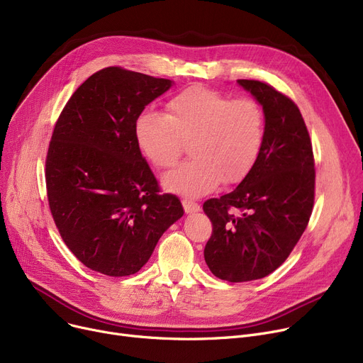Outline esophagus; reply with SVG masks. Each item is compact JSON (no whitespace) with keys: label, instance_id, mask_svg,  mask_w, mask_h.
I'll use <instances>...</instances> for the list:
<instances>
[{"label":"esophagus","instance_id":"34e87169","mask_svg":"<svg viewBox=\"0 0 363 363\" xmlns=\"http://www.w3.org/2000/svg\"><path fill=\"white\" fill-rule=\"evenodd\" d=\"M182 206H184V211L186 213H193V212H199L200 211V206L199 203L189 200V199H184L182 200Z\"/></svg>","mask_w":363,"mask_h":363}]
</instances>
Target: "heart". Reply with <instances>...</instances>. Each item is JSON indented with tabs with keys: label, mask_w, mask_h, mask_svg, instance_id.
Returning <instances> with one entry per match:
<instances>
[{
	"label": "heart",
	"mask_w": 363,
	"mask_h": 363,
	"mask_svg": "<svg viewBox=\"0 0 363 363\" xmlns=\"http://www.w3.org/2000/svg\"><path fill=\"white\" fill-rule=\"evenodd\" d=\"M266 133L262 104L250 97L233 100L208 88H188L166 103L164 114L144 110L133 125L135 143L156 169L174 164L188 144L193 156L163 178L169 191L200 196L220 181L238 184L255 167Z\"/></svg>",
	"instance_id": "1"
}]
</instances>
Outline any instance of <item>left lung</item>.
I'll use <instances>...</instances> for the list:
<instances>
[{
    "instance_id": "obj_1",
    "label": "left lung",
    "mask_w": 363,
    "mask_h": 363,
    "mask_svg": "<svg viewBox=\"0 0 363 363\" xmlns=\"http://www.w3.org/2000/svg\"><path fill=\"white\" fill-rule=\"evenodd\" d=\"M238 84L264 110V144L234 191L203 204L213 226L204 260L230 282L260 279L279 268L306 230L315 201L312 141L297 104L266 82Z\"/></svg>"
}]
</instances>
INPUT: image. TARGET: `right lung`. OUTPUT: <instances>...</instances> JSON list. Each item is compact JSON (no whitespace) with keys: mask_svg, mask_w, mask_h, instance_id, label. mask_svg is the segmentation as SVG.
Instances as JSON below:
<instances>
[{"mask_svg":"<svg viewBox=\"0 0 363 363\" xmlns=\"http://www.w3.org/2000/svg\"><path fill=\"white\" fill-rule=\"evenodd\" d=\"M172 81L111 66L78 88L45 159L48 206L65 244L108 277L138 272L184 208L160 186L133 135L138 114Z\"/></svg>","mask_w":363,"mask_h":363,"instance_id":"1","label":"right lung"}]
</instances>
